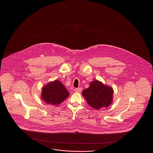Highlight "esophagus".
<instances>
[{
	"label": "esophagus",
	"mask_w": 153,
	"mask_h": 153,
	"mask_svg": "<svg viewBox=\"0 0 153 153\" xmlns=\"http://www.w3.org/2000/svg\"><path fill=\"white\" fill-rule=\"evenodd\" d=\"M74 91L76 92H81L82 91V88H76L74 89Z\"/></svg>",
	"instance_id": "obj_1"
}]
</instances>
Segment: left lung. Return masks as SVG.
<instances>
[{"mask_svg":"<svg viewBox=\"0 0 153 153\" xmlns=\"http://www.w3.org/2000/svg\"><path fill=\"white\" fill-rule=\"evenodd\" d=\"M113 94L112 87L104 85L98 80L90 82L89 88L82 92L88 104L96 109L108 107L112 102Z\"/></svg>","mask_w":153,"mask_h":153,"instance_id":"8db88e82","label":"left lung"}]
</instances>
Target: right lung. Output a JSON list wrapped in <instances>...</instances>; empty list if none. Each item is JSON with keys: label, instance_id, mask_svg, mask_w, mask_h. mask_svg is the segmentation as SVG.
Wrapping results in <instances>:
<instances>
[{"label": "right lung", "instance_id": "add662e5", "mask_svg": "<svg viewBox=\"0 0 153 153\" xmlns=\"http://www.w3.org/2000/svg\"><path fill=\"white\" fill-rule=\"evenodd\" d=\"M41 95L46 103L57 105L64 102L69 96V93L60 81L54 80L44 86Z\"/></svg>", "mask_w": 153, "mask_h": 153}]
</instances>
